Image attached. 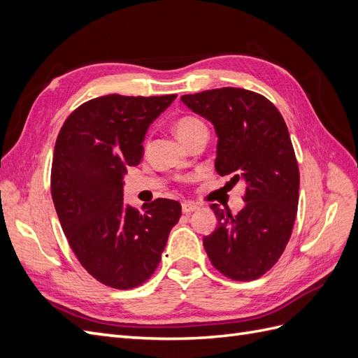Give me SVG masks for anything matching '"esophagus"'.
<instances>
[{
    "instance_id": "obj_1",
    "label": "esophagus",
    "mask_w": 358,
    "mask_h": 358,
    "mask_svg": "<svg viewBox=\"0 0 358 358\" xmlns=\"http://www.w3.org/2000/svg\"><path fill=\"white\" fill-rule=\"evenodd\" d=\"M196 210H199V206L197 204H194V203H183L182 204V212L183 213H192V212H196Z\"/></svg>"
}]
</instances>
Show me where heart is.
I'll use <instances>...</instances> for the list:
<instances>
[{"label":"heart","mask_w":358,"mask_h":358,"mask_svg":"<svg viewBox=\"0 0 358 358\" xmlns=\"http://www.w3.org/2000/svg\"><path fill=\"white\" fill-rule=\"evenodd\" d=\"M200 128H204V125H203L201 121H199L197 117H194V116H183V117H180L179 121L176 122L175 131H176L178 137L182 140V142L185 143L187 140H188L194 133L199 131Z\"/></svg>","instance_id":"1"}]
</instances>
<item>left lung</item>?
<instances>
[{
  "label": "left lung",
  "mask_w": 358,
  "mask_h": 358,
  "mask_svg": "<svg viewBox=\"0 0 358 358\" xmlns=\"http://www.w3.org/2000/svg\"><path fill=\"white\" fill-rule=\"evenodd\" d=\"M212 122L218 136L215 169L243 180L245 208L224 212L212 204L218 227L203 245L213 267L233 280L263 276L282 255L297 215L300 175L282 115L266 96L221 88L180 96Z\"/></svg>",
  "instance_id": "1"
}]
</instances>
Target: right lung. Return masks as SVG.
<instances>
[{
    "label": "right lung",
    "instance_id": "add662e5",
    "mask_svg": "<svg viewBox=\"0 0 358 358\" xmlns=\"http://www.w3.org/2000/svg\"><path fill=\"white\" fill-rule=\"evenodd\" d=\"M176 99L110 94L79 106L53 150L50 189L61 227L86 272L117 289L155 272L179 201L157 199L142 212L124 201V175L143 157L149 125Z\"/></svg>",
    "mask_w": 358,
    "mask_h": 358
}]
</instances>
